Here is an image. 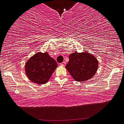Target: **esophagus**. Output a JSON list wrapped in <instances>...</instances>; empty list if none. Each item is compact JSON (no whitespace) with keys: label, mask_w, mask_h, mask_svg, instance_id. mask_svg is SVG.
I'll return each instance as SVG.
<instances>
[{"label":"esophagus","mask_w":124,"mask_h":124,"mask_svg":"<svg viewBox=\"0 0 124 124\" xmlns=\"http://www.w3.org/2000/svg\"><path fill=\"white\" fill-rule=\"evenodd\" d=\"M60 65L62 66H65V65H66V62H63L62 63H61L60 64Z\"/></svg>","instance_id":"1"}]
</instances>
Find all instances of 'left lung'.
<instances>
[{"instance_id": "left-lung-1", "label": "left lung", "mask_w": 124, "mask_h": 124, "mask_svg": "<svg viewBox=\"0 0 124 124\" xmlns=\"http://www.w3.org/2000/svg\"><path fill=\"white\" fill-rule=\"evenodd\" d=\"M66 68L73 79L78 82L90 79L95 75L98 68V61L93 54L87 51H75L69 56Z\"/></svg>"}]
</instances>
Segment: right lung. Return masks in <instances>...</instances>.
Segmentation results:
<instances>
[{"mask_svg": "<svg viewBox=\"0 0 124 124\" xmlns=\"http://www.w3.org/2000/svg\"><path fill=\"white\" fill-rule=\"evenodd\" d=\"M57 67V63L47 52H39L27 61L25 73L31 82L38 84L46 83Z\"/></svg>", "mask_w": 124, "mask_h": 124, "instance_id": "add662e5", "label": "right lung"}]
</instances>
